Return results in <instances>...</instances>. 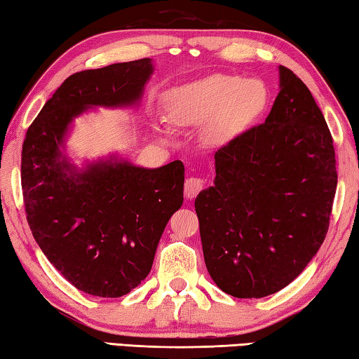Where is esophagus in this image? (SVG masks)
I'll list each match as a JSON object with an SVG mask.
<instances>
[{
    "mask_svg": "<svg viewBox=\"0 0 359 359\" xmlns=\"http://www.w3.org/2000/svg\"><path fill=\"white\" fill-rule=\"evenodd\" d=\"M204 188V180L201 177H188L185 180V194L188 198H194Z\"/></svg>",
    "mask_w": 359,
    "mask_h": 359,
    "instance_id": "esophagus-1",
    "label": "esophagus"
}]
</instances>
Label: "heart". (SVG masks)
I'll return each instance as SVG.
<instances>
[{"mask_svg": "<svg viewBox=\"0 0 359 359\" xmlns=\"http://www.w3.org/2000/svg\"><path fill=\"white\" fill-rule=\"evenodd\" d=\"M267 104L263 82L238 76L212 74L171 90L166 96L168 117L177 126L205 123V137L214 144L241 135Z\"/></svg>", "mask_w": 359, "mask_h": 359, "instance_id": "heart-1", "label": "heart"}]
</instances>
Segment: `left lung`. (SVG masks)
Instances as JSON below:
<instances>
[{
	"label": "left lung",
	"mask_w": 359,
	"mask_h": 359,
	"mask_svg": "<svg viewBox=\"0 0 359 359\" xmlns=\"http://www.w3.org/2000/svg\"><path fill=\"white\" fill-rule=\"evenodd\" d=\"M264 123L218 149L214 187L194 201L205 267L234 297L277 293L323 244L337 188L323 114L299 77L280 66Z\"/></svg>",
	"instance_id": "left-lung-1"
}]
</instances>
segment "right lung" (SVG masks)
Returning a JSON list of instances; mask_svg holds the SVG:
<instances>
[{"instance_id": "1", "label": "right lung", "mask_w": 359, "mask_h": 359, "mask_svg": "<svg viewBox=\"0 0 359 359\" xmlns=\"http://www.w3.org/2000/svg\"><path fill=\"white\" fill-rule=\"evenodd\" d=\"M149 58L69 76L27 131L22 193L36 242L77 290L120 297L149 276L169 218L184 203V165L158 169L101 163L74 172L60 161L66 128L90 106L136 102L151 74Z\"/></svg>"}]
</instances>
